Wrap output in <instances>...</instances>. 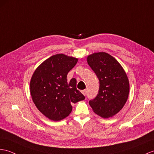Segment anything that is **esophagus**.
I'll use <instances>...</instances> for the list:
<instances>
[{"label":"esophagus","instance_id":"1","mask_svg":"<svg viewBox=\"0 0 154 154\" xmlns=\"http://www.w3.org/2000/svg\"><path fill=\"white\" fill-rule=\"evenodd\" d=\"M82 93H83V95H85L86 94H87V90H86V89L82 90Z\"/></svg>","mask_w":154,"mask_h":154}]
</instances>
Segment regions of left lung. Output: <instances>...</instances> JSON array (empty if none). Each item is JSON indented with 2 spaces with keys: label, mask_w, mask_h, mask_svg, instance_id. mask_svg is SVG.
Returning <instances> with one entry per match:
<instances>
[{
  "label": "left lung",
  "mask_w": 154,
  "mask_h": 154,
  "mask_svg": "<svg viewBox=\"0 0 154 154\" xmlns=\"http://www.w3.org/2000/svg\"><path fill=\"white\" fill-rule=\"evenodd\" d=\"M87 61L100 84L99 93L89 100V105L100 117H112L122 109L128 99V78L117 60L105 52L89 55Z\"/></svg>",
  "instance_id": "obj_1"
}]
</instances>
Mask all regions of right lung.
<instances>
[{
    "label": "right lung",
    "instance_id": "add662e5",
    "mask_svg": "<svg viewBox=\"0 0 154 154\" xmlns=\"http://www.w3.org/2000/svg\"><path fill=\"white\" fill-rule=\"evenodd\" d=\"M77 62L76 58L56 54L44 61L32 74L30 91L33 103L51 120L65 118L72 110L71 104L85 99L76 89V80L66 79Z\"/></svg>",
    "mask_w": 154,
    "mask_h": 154
}]
</instances>
